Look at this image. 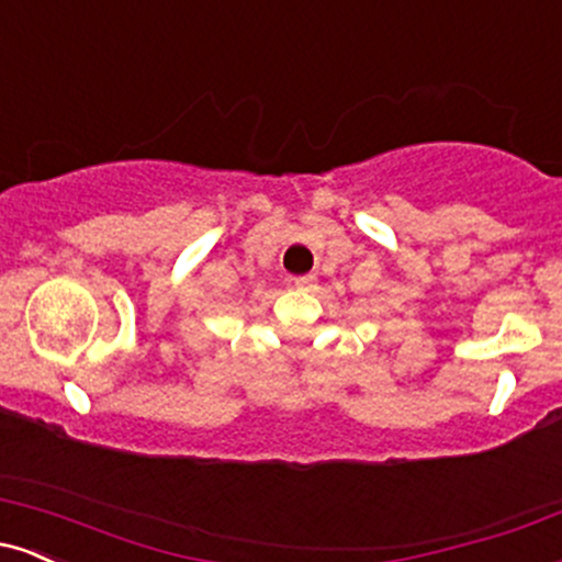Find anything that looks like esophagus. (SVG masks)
Instances as JSON below:
<instances>
[{
    "label": "esophagus",
    "instance_id": "34e87169",
    "mask_svg": "<svg viewBox=\"0 0 562 562\" xmlns=\"http://www.w3.org/2000/svg\"><path fill=\"white\" fill-rule=\"evenodd\" d=\"M314 277L312 274H301V277H290V285L299 288V290H312L314 288Z\"/></svg>",
    "mask_w": 562,
    "mask_h": 562
}]
</instances>
